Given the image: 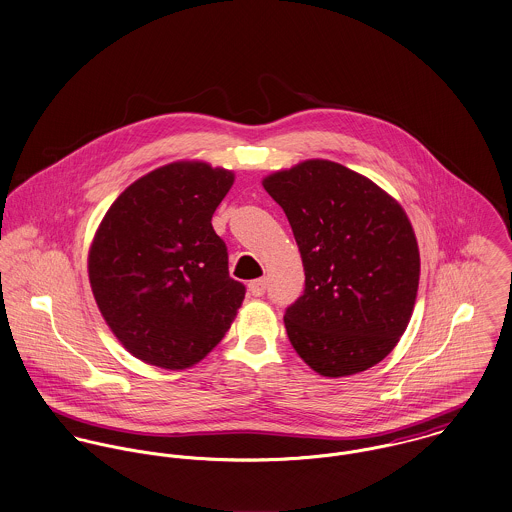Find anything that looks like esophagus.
I'll list each match as a JSON object with an SVG mask.
<instances>
[{
	"mask_svg": "<svg viewBox=\"0 0 512 512\" xmlns=\"http://www.w3.org/2000/svg\"><path fill=\"white\" fill-rule=\"evenodd\" d=\"M266 287H268V281L264 278L254 279V281L248 283V291H250V295H254V297H262V295L266 293Z\"/></svg>",
	"mask_w": 512,
	"mask_h": 512,
	"instance_id": "1",
	"label": "esophagus"
}]
</instances>
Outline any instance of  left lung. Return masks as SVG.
Returning <instances> with one entry per match:
<instances>
[{"label": "left lung", "instance_id": "8db88e82", "mask_svg": "<svg viewBox=\"0 0 512 512\" xmlns=\"http://www.w3.org/2000/svg\"><path fill=\"white\" fill-rule=\"evenodd\" d=\"M297 240L305 291L285 309L297 354L326 377L379 364L409 325L420 258L401 205L368 178L307 160L264 180Z\"/></svg>", "mask_w": 512, "mask_h": 512}]
</instances>
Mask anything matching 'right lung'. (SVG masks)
<instances>
[{
    "label": "right lung",
    "instance_id": "1",
    "mask_svg": "<svg viewBox=\"0 0 512 512\" xmlns=\"http://www.w3.org/2000/svg\"><path fill=\"white\" fill-rule=\"evenodd\" d=\"M233 172L176 162L127 187L105 213L90 250L97 307L142 362L184 370L231 328L246 287L211 217Z\"/></svg>",
    "mask_w": 512,
    "mask_h": 512
}]
</instances>
